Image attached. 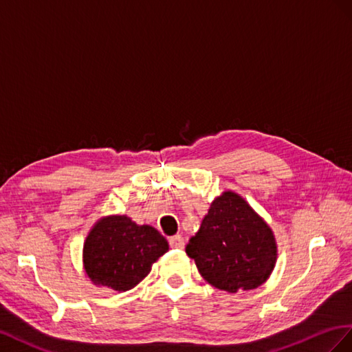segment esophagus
Masks as SVG:
<instances>
[{"label":"esophagus","instance_id":"obj_1","mask_svg":"<svg viewBox=\"0 0 352 352\" xmlns=\"http://www.w3.org/2000/svg\"><path fill=\"white\" fill-rule=\"evenodd\" d=\"M169 246L170 248H174V249H183L184 248V245H186V242H184V239L179 236V234H177V236H173V237H169Z\"/></svg>","mask_w":352,"mask_h":352}]
</instances>
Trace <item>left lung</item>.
<instances>
[{"mask_svg":"<svg viewBox=\"0 0 352 352\" xmlns=\"http://www.w3.org/2000/svg\"><path fill=\"white\" fill-rule=\"evenodd\" d=\"M186 254L208 283L236 294L265 282L276 264L277 246L265 221L239 195L226 192L210 204Z\"/></svg>","mask_w":352,"mask_h":352,"instance_id":"obj_1","label":"left lung"}]
</instances>
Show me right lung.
Listing matches in <instances>:
<instances>
[{"label": "right lung", "mask_w": 352, "mask_h": 352, "mask_svg": "<svg viewBox=\"0 0 352 352\" xmlns=\"http://www.w3.org/2000/svg\"><path fill=\"white\" fill-rule=\"evenodd\" d=\"M168 250V242L150 226H137L124 215L107 217L94 226L84 245V267L96 285L113 290L133 289Z\"/></svg>", "instance_id": "1"}]
</instances>
